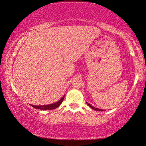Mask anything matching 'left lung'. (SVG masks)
<instances>
[{"label": "left lung", "mask_w": 146, "mask_h": 146, "mask_svg": "<svg viewBox=\"0 0 146 146\" xmlns=\"http://www.w3.org/2000/svg\"><path fill=\"white\" fill-rule=\"evenodd\" d=\"M87 103V104L90 106V107L91 108H92L93 110H95V111H103V110H100V109H98V108H94L93 106H91V104H90L89 103H88V102H86Z\"/></svg>", "instance_id": "1"}]
</instances>
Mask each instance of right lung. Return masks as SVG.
<instances>
[{
  "label": "right lung",
  "instance_id": "obj_1",
  "mask_svg": "<svg viewBox=\"0 0 146 146\" xmlns=\"http://www.w3.org/2000/svg\"><path fill=\"white\" fill-rule=\"evenodd\" d=\"M64 98V96L61 98L60 100H59L58 102L55 103L51 104H48V105H43V106H34V105H31L32 107L37 109V110H54L56 108H58L59 106H60L62 102H63Z\"/></svg>",
  "mask_w": 146,
  "mask_h": 146
}]
</instances>
